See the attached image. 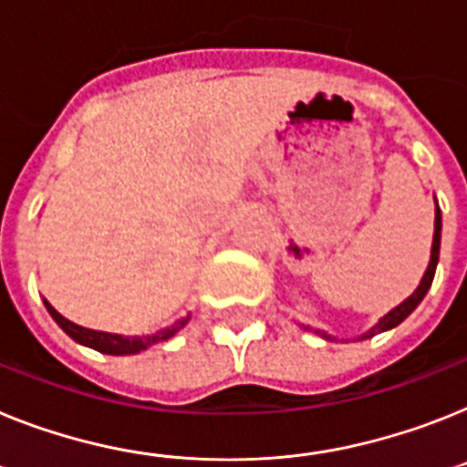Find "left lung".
<instances>
[{"label": "left lung", "mask_w": 467, "mask_h": 467, "mask_svg": "<svg viewBox=\"0 0 467 467\" xmlns=\"http://www.w3.org/2000/svg\"><path fill=\"white\" fill-rule=\"evenodd\" d=\"M440 243H441V210L440 205H437V198H434V236H432V250H430V265L428 269H425L423 278H420V283H418V288L413 290L409 297H406L401 305H397L394 309H389L388 314L382 318H378V324L373 326V328H368L366 333H361V336H357L354 340H368V337L378 336V333H385V330H392L394 326H400L401 321H404L409 314L416 309L420 302H423L425 293L430 290V285H432V278H434V269H437V262H440ZM302 328L305 330H314L309 328V326L302 324ZM314 333H318L321 337H326V340H337L336 336H330V333H326V330H314Z\"/></svg>", "instance_id": "8db88e82"}]
</instances>
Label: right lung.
<instances>
[{
    "mask_svg": "<svg viewBox=\"0 0 467 467\" xmlns=\"http://www.w3.org/2000/svg\"><path fill=\"white\" fill-rule=\"evenodd\" d=\"M44 306H47V312L51 314V318H54L56 324L61 326L66 336H70L75 342L85 345V348L97 349V352L101 354H110V357H130V354H139L143 352V349H149L150 345H155V342L170 340L174 333H179V330L189 324V318H191V314H186V317H182L179 321H174L172 326H167V328L162 330H155L153 336L127 337V336H118V333H103V330H91V328H85V326L73 324V321H67L66 317H61V314L56 312L54 306H51L47 300H44Z\"/></svg>",
    "mask_w": 467,
    "mask_h": 467,
    "instance_id": "right-lung-1",
    "label": "right lung"
}]
</instances>
